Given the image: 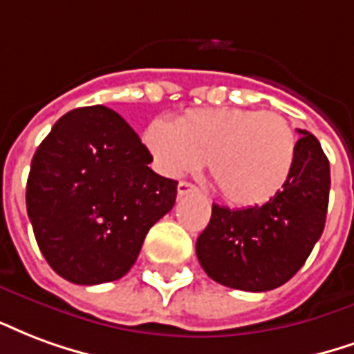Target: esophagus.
Returning a JSON list of instances; mask_svg holds the SVG:
<instances>
[{
	"mask_svg": "<svg viewBox=\"0 0 354 354\" xmlns=\"http://www.w3.org/2000/svg\"><path fill=\"white\" fill-rule=\"evenodd\" d=\"M190 192H196V187L192 183H188V180H180L179 185H177V194L185 196L190 194Z\"/></svg>",
	"mask_w": 354,
	"mask_h": 354,
	"instance_id": "esophagus-1",
	"label": "esophagus"
}]
</instances>
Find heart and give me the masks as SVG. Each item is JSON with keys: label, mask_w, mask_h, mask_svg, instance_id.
Segmentation results:
<instances>
[{"label": "heart", "mask_w": 354, "mask_h": 354, "mask_svg": "<svg viewBox=\"0 0 354 354\" xmlns=\"http://www.w3.org/2000/svg\"><path fill=\"white\" fill-rule=\"evenodd\" d=\"M145 145L169 177L196 171L207 160L218 192L234 205L252 207L283 190L298 156L296 131L273 111L192 109L175 122L158 118Z\"/></svg>", "instance_id": "b5f03b06"}]
</instances>
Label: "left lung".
Returning <instances> with one entry per match:
<instances>
[{
    "label": "left lung",
    "instance_id": "1",
    "mask_svg": "<svg viewBox=\"0 0 354 354\" xmlns=\"http://www.w3.org/2000/svg\"><path fill=\"white\" fill-rule=\"evenodd\" d=\"M294 171L264 205L228 209L213 203L196 254L209 277L247 292H266L294 277L319 241L328 209L330 164L319 139L298 130Z\"/></svg>",
    "mask_w": 354,
    "mask_h": 354
}]
</instances>
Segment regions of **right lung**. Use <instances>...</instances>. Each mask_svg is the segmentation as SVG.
<instances>
[{"instance_id":"right-lung-1","label":"right lung","mask_w":354,"mask_h":354,"mask_svg":"<svg viewBox=\"0 0 354 354\" xmlns=\"http://www.w3.org/2000/svg\"><path fill=\"white\" fill-rule=\"evenodd\" d=\"M109 107H79L54 124L32 158L26 207L43 257L75 285L120 279L147 232L171 211L177 180Z\"/></svg>"}]
</instances>
